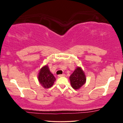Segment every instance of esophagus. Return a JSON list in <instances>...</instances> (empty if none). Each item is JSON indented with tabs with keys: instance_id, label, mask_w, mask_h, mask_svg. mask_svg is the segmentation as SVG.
<instances>
[{
	"instance_id": "obj_1",
	"label": "esophagus",
	"mask_w": 123,
	"mask_h": 123,
	"mask_svg": "<svg viewBox=\"0 0 123 123\" xmlns=\"http://www.w3.org/2000/svg\"><path fill=\"white\" fill-rule=\"evenodd\" d=\"M65 77L64 74H60V75H58L59 78H60V77Z\"/></svg>"
}]
</instances>
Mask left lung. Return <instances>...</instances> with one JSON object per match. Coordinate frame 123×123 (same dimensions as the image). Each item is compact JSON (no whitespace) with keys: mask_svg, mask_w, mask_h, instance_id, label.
Returning a JSON list of instances; mask_svg holds the SVG:
<instances>
[{"mask_svg":"<svg viewBox=\"0 0 123 123\" xmlns=\"http://www.w3.org/2000/svg\"><path fill=\"white\" fill-rule=\"evenodd\" d=\"M70 85L75 90L80 89L86 82L85 72L81 67H78L69 77Z\"/></svg>","mask_w":123,"mask_h":123,"instance_id":"left-lung-1","label":"left lung"}]
</instances>
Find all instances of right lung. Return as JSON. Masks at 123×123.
I'll list each match as a JSON object with an SVG mask.
<instances>
[{"label":"right lung","instance_id":"add662e5","mask_svg":"<svg viewBox=\"0 0 123 123\" xmlns=\"http://www.w3.org/2000/svg\"><path fill=\"white\" fill-rule=\"evenodd\" d=\"M37 77L40 84L45 88H49L53 86L56 80V78L50 71L48 65H44L40 69Z\"/></svg>","mask_w":123,"mask_h":123}]
</instances>
